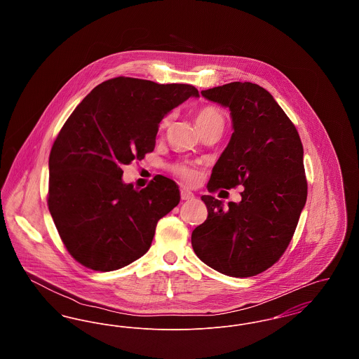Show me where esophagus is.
I'll return each instance as SVG.
<instances>
[{
  "instance_id": "1",
  "label": "esophagus",
  "mask_w": 359,
  "mask_h": 359,
  "mask_svg": "<svg viewBox=\"0 0 359 359\" xmlns=\"http://www.w3.org/2000/svg\"><path fill=\"white\" fill-rule=\"evenodd\" d=\"M180 196L183 201H188V199H192L194 198V194L191 191H188L186 188H182L180 191Z\"/></svg>"
}]
</instances>
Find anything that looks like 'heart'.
I'll list each match as a JSON object with an SVG mask.
<instances>
[{"instance_id": "1", "label": "heart", "mask_w": 359, "mask_h": 359, "mask_svg": "<svg viewBox=\"0 0 359 359\" xmlns=\"http://www.w3.org/2000/svg\"><path fill=\"white\" fill-rule=\"evenodd\" d=\"M195 120H196V123H198V128L201 129V128H203V126L211 123V122H217V121H222L223 122L222 111H221L217 106L205 104V106H202V107L196 111ZM170 123H171V116L164 117V118L161 120V122H160V125H158L160 132L167 130V128L170 126ZM175 171H176V173H177L180 177H183V179L187 180V182H192V180L195 179V173H194V171H192L191 168L186 167V165H177V167L175 168Z\"/></svg>"}]
</instances>
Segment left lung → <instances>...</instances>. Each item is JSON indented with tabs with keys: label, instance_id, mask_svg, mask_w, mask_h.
Segmentation results:
<instances>
[{
	"label": "left lung",
	"instance_id": "8db88e82",
	"mask_svg": "<svg viewBox=\"0 0 359 359\" xmlns=\"http://www.w3.org/2000/svg\"><path fill=\"white\" fill-rule=\"evenodd\" d=\"M208 101L229 107L233 135L212 168L207 188L242 184L239 203L203 195L208 215L191 236L205 265L231 277L271 268L287 250L307 201L303 145L269 91L250 82L203 90Z\"/></svg>",
	"mask_w": 359,
	"mask_h": 359
}]
</instances>
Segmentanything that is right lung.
Masks as SVG:
<instances>
[{"label":"right lung","instance_id":"add662e5","mask_svg":"<svg viewBox=\"0 0 359 359\" xmlns=\"http://www.w3.org/2000/svg\"><path fill=\"white\" fill-rule=\"evenodd\" d=\"M199 97L191 85L118 76L93 88L60 129L50 154L48 208L69 255L110 272L144 256L156 224L180 202L161 175L142 189L122 182V167L152 152L160 121Z\"/></svg>","mask_w":359,"mask_h":359}]
</instances>
